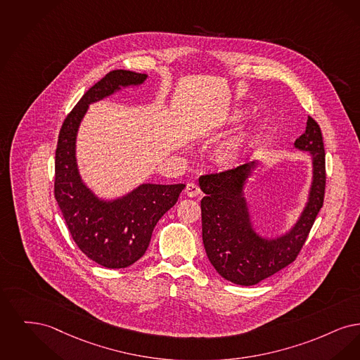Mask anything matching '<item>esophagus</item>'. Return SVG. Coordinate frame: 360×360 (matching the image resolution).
Listing matches in <instances>:
<instances>
[{"label": "esophagus", "mask_w": 360, "mask_h": 360, "mask_svg": "<svg viewBox=\"0 0 360 360\" xmlns=\"http://www.w3.org/2000/svg\"><path fill=\"white\" fill-rule=\"evenodd\" d=\"M200 187L198 186V184H195V183H189L187 184V187H186V195L189 196V198H196V196H199L200 195Z\"/></svg>", "instance_id": "34e87169"}]
</instances>
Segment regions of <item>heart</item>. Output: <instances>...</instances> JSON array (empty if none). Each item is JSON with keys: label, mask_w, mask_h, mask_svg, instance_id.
I'll use <instances>...</instances> for the list:
<instances>
[{"label": "heart", "mask_w": 360, "mask_h": 360, "mask_svg": "<svg viewBox=\"0 0 360 360\" xmlns=\"http://www.w3.org/2000/svg\"><path fill=\"white\" fill-rule=\"evenodd\" d=\"M239 118H240V114H236L233 117V121H238ZM249 139H250L249 131L243 130L220 142L212 153V161L217 165V168H219L221 171L236 169L246 156Z\"/></svg>", "instance_id": "heart-1"}]
</instances>
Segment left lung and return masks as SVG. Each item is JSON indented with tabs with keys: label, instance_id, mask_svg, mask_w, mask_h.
<instances>
[{
	"label": "left lung",
	"instance_id": "1",
	"mask_svg": "<svg viewBox=\"0 0 360 360\" xmlns=\"http://www.w3.org/2000/svg\"><path fill=\"white\" fill-rule=\"evenodd\" d=\"M293 150L309 153L312 176L307 200L296 221L280 234L258 231L246 188L258 169L254 160L233 171L202 176V233L211 265L227 281L251 286L292 264L312 229L324 202L326 153L321 130L308 117Z\"/></svg>",
	"mask_w": 360,
	"mask_h": 360
}]
</instances>
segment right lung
I'll return each instance as SVG.
<instances>
[{
	"mask_svg": "<svg viewBox=\"0 0 360 360\" xmlns=\"http://www.w3.org/2000/svg\"><path fill=\"white\" fill-rule=\"evenodd\" d=\"M146 74L115 70L80 98L64 120L55 158V199L79 249L108 269L137 262L149 248L153 229L177 202L186 184L141 183L124 195L105 199L89 187L79 171L77 140L90 105L129 87H139Z\"/></svg>",
	"mask_w": 360,
	"mask_h": 360,
	"instance_id": "right-lung-1",
	"label": "right lung"
}]
</instances>
